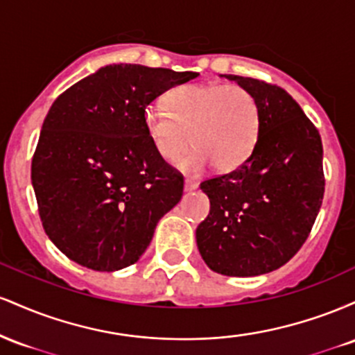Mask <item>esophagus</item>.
Wrapping results in <instances>:
<instances>
[{"label": "esophagus", "instance_id": "esophagus-1", "mask_svg": "<svg viewBox=\"0 0 355 355\" xmlns=\"http://www.w3.org/2000/svg\"><path fill=\"white\" fill-rule=\"evenodd\" d=\"M198 187V183L197 182H193V180H189V178H187L185 180V185H183V189H185V191H191V190H195Z\"/></svg>", "mask_w": 355, "mask_h": 355}]
</instances>
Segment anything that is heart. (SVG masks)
<instances>
[{"instance_id":"b5f03b06","label":"heart","mask_w":355,"mask_h":355,"mask_svg":"<svg viewBox=\"0 0 355 355\" xmlns=\"http://www.w3.org/2000/svg\"><path fill=\"white\" fill-rule=\"evenodd\" d=\"M165 108H146V135L162 160L173 164L195 146L182 170L198 173L210 164L232 172L247 162L259 137V105L240 85H182L168 92ZM192 137H190L189 135Z\"/></svg>"}]
</instances>
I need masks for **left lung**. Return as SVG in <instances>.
<instances>
[{
  "label": "left lung",
  "mask_w": 355,
  "mask_h": 355,
  "mask_svg": "<svg viewBox=\"0 0 355 355\" xmlns=\"http://www.w3.org/2000/svg\"><path fill=\"white\" fill-rule=\"evenodd\" d=\"M223 76L255 96L259 137L245 164L200 183L210 214L197 227V245L217 274L262 275L287 263L311 234L324 198L322 140L285 89Z\"/></svg>",
  "instance_id": "1"
}]
</instances>
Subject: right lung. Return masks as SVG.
<instances>
[{
  "instance_id": "right-lung-1",
  "label": "right lung",
  "mask_w": 355,
  "mask_h": 355,
  "mask_svg": "<svg viewBox=\"0 0 355 355\" xmlns=\"http://www.w3.org/2000/svg\"><path fill=\"white\" fill-rule=\"evenodd\" d=\"M141 64H108L53 101L33 162L43 229L68 259L100 272L135 263L180 202L183 175L155 152L145 110L197 78Z\"/></svg>"
}]
</instances>
